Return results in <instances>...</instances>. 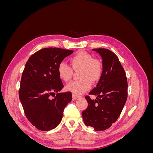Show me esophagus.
Segmentation results:
<instances>
[{"mask_svg":"<svg viewBox=\"0 0 153 153\" xmlns=\"http://www.w3.org/2000/svg\"><path fill=\"white\" fill-rule=\"evenodd\" d=\"M80 98V96L76 95V94H73V100H76L77 98Z\"/></svg>","mask_w":153,"mask_h":153,"instance_id":"esophagus-1","label":"esophagus"}]
</instances>
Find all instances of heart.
I'll return each mask as SVG.
<instances>
[{"mask_svg":"<svg viewBox=\"0 0 153 153\" xmlns=\"http://www.w3.org/2000/svg\"><path fill=\"white\" fill-rule=\"evenodd\" d=\"M69 62L75 71L80 70L78 81H72L67 85L68 91L75 94H82L91 89L92 82H98L102 75V63L94 59L90 53L80 52L70 58ZM67 64L61 62L58 67L59 76L64 82H68L73 76V69Z\"/></svg>","mask_w":153,"mask_h":153,"instance_id":"b5f03b06","label":"heart"}]
</instances>
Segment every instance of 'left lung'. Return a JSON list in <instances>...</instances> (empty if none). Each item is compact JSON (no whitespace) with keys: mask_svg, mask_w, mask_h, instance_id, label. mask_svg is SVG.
<instances>
[{"mask_svg":"<svg viewBox=\"0 0 153 153\" xmlns=\"http://www.w3.org/2000/svg\"><path fill=\"white\" fill-rule=\"evenodd\" d=\"M92 50L103 60V73L96 87L89 93L96 96V100L85 96L88 106L82 112V117L87 126L103 131L121 114L128 97L127 78L117 56L112 51L105 48Z\"/></svg>","mask_w":153,"mask_h":153,"instance_id":"left-lung-1","label":"left lung"}]
</instances>
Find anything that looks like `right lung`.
Masks as SVG:
<instances>
[{"mask_svg":"<svg viewBox=\"0 0 153 153\" xmlns=\"http://www.w3.org/2000/svg\"><path fill=\"white\" fill-rule=\"evenodd\" d=\"M73 52L59 48H43L32 55L25 64L19 98L27 118L39 130L56 128L64 108L72 100L71 92H59L64 85L57 69L64 59Z\"/></svg>","mask_w":153,"mask_h":153,"instance_id":"right-lung-1","label":"right lung"}]
</instances>
